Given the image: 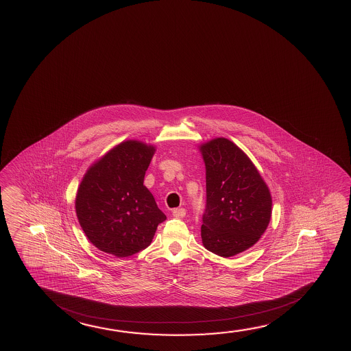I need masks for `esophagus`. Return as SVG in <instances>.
Listing matches in <instances>:
<instances>
[{"label": "esophagus", "mask_w": 351, "mask_h": 351, "mask_svg": "<svg viewBox=\"0 0 351 351\" xmlns=\"http://www.w3.org/2000/svg\"><path fill=\"white\" fill-rule=\"evenodd\" d=\"M173 217L183 218L186 215V210L185 208H174L173 210Z\"/></svg>", "instance_id": "obj_1"}]
</instances>
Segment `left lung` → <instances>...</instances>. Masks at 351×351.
I'll list each match as a JSON object with an SVG mask.
<instances>
[{
    "mask_svg": "<svg viewBox=\"0 0 351 351\" xmlns=\"http://www.w3.org/2000/svg\"><path fill=\"white\" fill-rule=\"evenodd\" d=\"M206 169L207 202L201 239L207 250L230 257L250 249L266 232L272 196L249 156L226 138L199 145Z\"/></svg>",
    "mask_w": 351,
    "mask_h": 351,
    "instance_id": "1",
    "label": "left lung"
}]
</instances>
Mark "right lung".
<instances>
[{
	"label": "right lung",
	"instance_id": "right-lung-1",
	"mask_svg": "<svg viewBox=\"0 0 351 351\" xmlns=\"http://www.w3.org/2000/svg\"><path fill=\"white\" fill-rule=\"evenodd\" d=\"M156 146L124 140L88 168L79 184V224L99 250L132 256L147 247L166 215L144 185Z\"/></svg>",
	"mask_w": 351,
	"mask_h": 351
}]
</instances>
